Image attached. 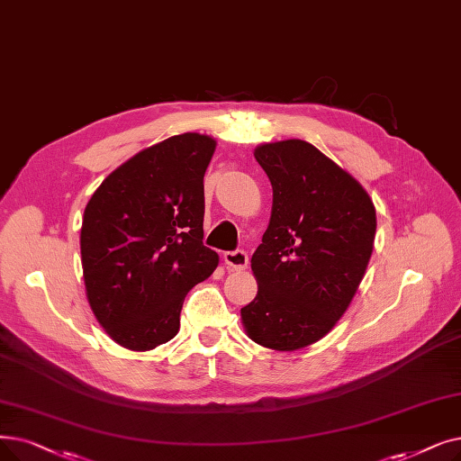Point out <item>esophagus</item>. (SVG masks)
<instances>
[{"instance_id": "obj_1", "label": "esophagus", "mask_w": 461, "mask_h": 461, "mask_svg": "<svg viewBox=\"0 0 461 461\" xmlns=\"http://www.w3.org/2000/svg\"><path fill=\"white\" fill-rule=\"evenodd\" d=\"M224 262L228 267L235 271H243L249 266V254L245 250H233V252H224Z\"/></svg>"}]
</instances>
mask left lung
Returning a JSON list of instances; mask_svg holds the SVG:
<instances>
[{
  "mask_svg": "<svg viewBox=\"0 0 461 461\" xmlns=\"http://www.w3.org/2000/svg\"><path fill=\"white\" fill-rule=\"evenodd\" d=\"M254 156L271 181L273 209L250 259L258 294L241 318L254 343L290 352L322 339L348 309L376 214L362 185L302 139L262 145Z\"/></svg>",
  "mask_w": 461,
  "mask_h": 461,
  "instance_id": "1",
  "label": "left lung"
}]
</instances>
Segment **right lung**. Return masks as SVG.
Instances as JSON below:
<instances>
[{
  "instance_id": "right-lung-1",
  "label": "right lung",
  "mask_w": 461,
  "mask_h": 461,
  "mask_svg": "<svg viewBox=\"0 0 461 461\" xmlns=\"http://www.w3.org/2000/svg\"><path fill=\"white\" fill-rule=\"evenodd\" d=\"M214 147L207 135H173L130 158L90 197L85 286L97 322L120 347L171 341L186 294L218 266L203 245V175Z\"/></svg>"
}]
</instances>
